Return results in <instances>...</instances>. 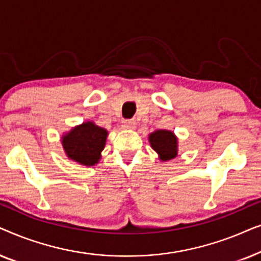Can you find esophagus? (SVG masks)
Masks as SVG:
<instances>
[{"label":"esophagus","mask_w":261,"mask_h":261,"mask_svg":"<svg viewBox=\"0 0 261 261\" xmlns=\"http://www.w3.org/2000/svg\"><path fill=\"white\" fill-rule=\"evenodd\" d=\"M122 127L126 129H134L137 127V121L135 120H124L122 122Z\"/></svg>","instance_id":"esophagus-1"}]
</instances>
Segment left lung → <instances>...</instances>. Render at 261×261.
Returning a JSON list of instances; mask_svg holds the SVG:
<instances>
[{
  "label": "left lung",
  "mask_w": 261,
  "mask_h": 261,
  "mask_svg": "<svg viewBox=\"0 0 261 261\" xmlns=\"http://www.w3.org/2000/svg\"><path fill=\"white\" fill-rule=\"evenodd\" d=\"M152 148L158 153L160 159L170 160L177 155V138L170 130H155L149 135Z\"/></svg>",
  "instance_id": "8db88e82"
}]
</instances>
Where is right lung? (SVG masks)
Wrapping results in <instances>:
<instances>
[{
    "label": "right lung",
    "mask_w": 261,
    "mask_h": 261,
    "mask_svg": "<svg viewBox=\"0 0 261 261\" xmlns=\"http://www.w3.org/2000/svg\"><path fill=\"white\" fill-rule=\"evenodd\" d=\"M107 130L92 122H85L73 128L63 138V147L70 159L92 166L98 163L106 145Z\"/></svg>",
    "instance_id": "obj_1"
}]
</instances>
